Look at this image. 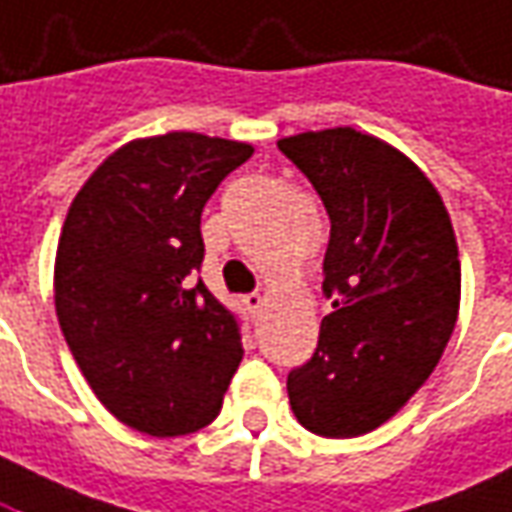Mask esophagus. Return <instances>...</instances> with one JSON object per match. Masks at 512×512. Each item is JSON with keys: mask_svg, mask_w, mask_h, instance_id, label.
<instances>
[{"mask_svg": "<svg viewBox=\"0 0 512 512\" xmlns=\"http://www.w3.org/2000/svg\"><path fill=\"white\" fill-rule=\"evenodd\" d=\"M243 302H246V308H249V314H257L263 305H266V297L260 294V291H255V294H249V297H243Z\"/></svg>", "mask_w": 512, "mask_h": 512, "instance_id": "34e87169", "label": "esophagus"}]
</instances>
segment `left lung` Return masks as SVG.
<instances>
[{
	"instance_id": "8db88e82",
	"label": "left lung",
	"mask_w": 512,
	"mask_h": 512,
	"mask_svg": "<svg viewBox=\"0 0 512 512\" xmlns=\"http://www.w3.org/2000/svg\"><path fill=\"white\" fill-rule=\"evenodd\" d=\"M330 218L314 358L288 373V401L322 437L387 423L446 350L460 314V249L443 198L415 162L350 125L277 142Z\"/></svg>"
}]
</instances>
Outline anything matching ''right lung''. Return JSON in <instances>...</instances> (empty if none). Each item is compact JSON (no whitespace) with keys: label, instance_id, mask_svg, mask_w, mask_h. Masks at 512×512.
<instances>
[{"label":"right lung","instance_id":"right-lung-1","mask_svg":"<svg viewBox=\"0 0 512 512\" xmlns=\"http://www.w3.org/2000/svg\"><path fill=\"white\" fill-rule=\"evenodd\" d=\"M255 148L170 131L125 142L83 182L55 252V314L97 401L131 429L212 423L243 358L238 322L193 271L201 210Z\"/></svg>","mask_w":512,"mask_h":512}]
</instances>
